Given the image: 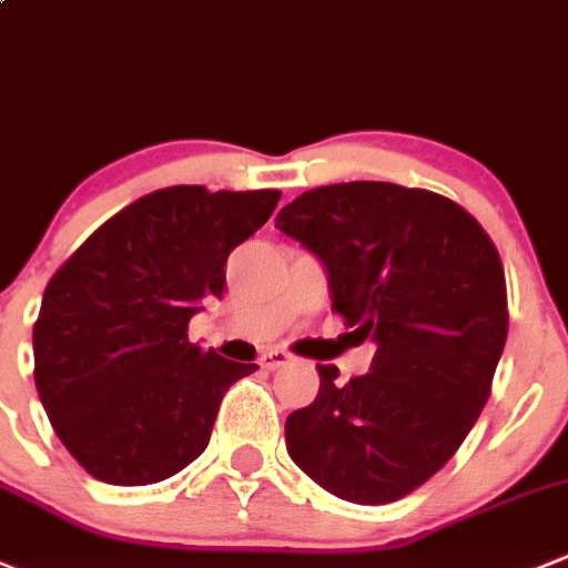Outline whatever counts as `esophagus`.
I'll use <instances>...</instances> for the list:
<instances>
[{
  "label": "esophagus",
  "mask_w": 568,
  "mask_h": 568,
  "mask_svg": "<svg viewBox=\"0 0 568 568\" xmlns=\"http://www.w3.org/2000/svg\"><path fill=\"white\" fill-rule=\"evenodd\" d=\"M291 363V355L285 349H268L266 355L261 357V366L268 368V372H277V368L288 366Z\"/></svg>",
  "instance_id": "34e87169"
}]
</instances>
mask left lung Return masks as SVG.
Instances as JSON below:
<instances>
[{
  "instance_id": "obj_1",
  "label": "left lung",
  "mask_w": 568,
  "mask_h": 568,
  "mask_svg": "<svg viewBox=\"0 0 568 568\" xmlns=\"http://www.w3.org/2000/svg\"><path fill=\"white\" fill-rule=\"evenodd\" d=\"M277 230L324 263L335 313L377 344L372 372L285 422L294 464L335 497L385 505L430 480L491 396L508 338L499 252L458 202L396 183H335L283 207Z\"/></svg>"
}]
</instances>
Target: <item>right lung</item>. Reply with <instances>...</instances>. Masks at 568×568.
<instances>
[{
    "label": "right lung",
    "mask_w": 568,
    "mask_h": 568,
    "mask_svg": "<svg viewBox=\"0 0 568 568\" xmlns=\"http://www.w3.org/2000/svg\"><path fill=\"white\" fill-rule=\"evenodd\" d=\"M280 191L172 185L93 230L43 291L36 388L71 458L110 486H150L200 458L219 405L255 372L189 341L227 255L268 222Z\"/></svg>",
    "instance_id": "add662e5"
}]
</instances>
